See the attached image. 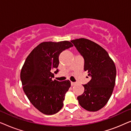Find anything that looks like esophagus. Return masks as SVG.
<instances>
[{
	"label": "esophagus",
	"instance_id": "1",
	"mask_svg": "<svg viewBox=\"0 0 131 131\" xmlns=\"http://www.w3.org/2000/svg\"><path fill=\"white\" fill-rule=\"evenodd\" d=\"M75 85H76V83H74V82H71V86H74Z\"/></svg>",
	"mask_w": 131,
	"mask_h": 131
}]
</instances>
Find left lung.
Returning a JSON list of instances; mask_svg holds the SVG:
<instances>
[{
	"label": "left lung",
	"instance_id": "1",
	"mask_svg": "<svg viewBox=\"0 0 131 131\" xmlns=\"http://www.w3.org/2000/svg\"><path fill=\"white\" fill-rule=\"evenodd\" d=\"M83 56L84 70L91 80L83 85L84 92L78 96L79 103L89 112H96L105 106L115 85V64L107 52L99 45L85 38L71 40Z\"/></svg>",
	"mask_w": 131,
	"mask_h": 131
}]
</instances>
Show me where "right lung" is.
I'll use <instances>...</instances> for the list:
<instances>
[{
	"mask_svg": "<svg viewBox=\"0 0 131 131\" xmlns=\"http://www.w3.org/2000/svg\"><path fill=\"white\" fill-rule=\"evenodd\" d=\"M72 46L66 40L41 43L28 55L21 69L20 78L25 94L30 103L45 114L57 113L63 106L70 81L52 80L51 71L58 67L60 53ZM57 72L58 70L55 71Z\"/></svg>",
	"mask_w": 131,
	"mask_h": 131,
	"instance_id": "add662e5",
	"label": "right lung"
}]
</instances>
